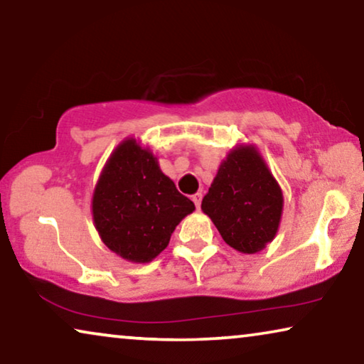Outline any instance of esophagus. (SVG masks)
Returning <instances> with one entry per match:
<instances>
[{"label":"esophagus","instance_id":"obj_1","mask_svg":"<svg viewBox=\"0 0 364 364\" xmlns=\"http://www.w3.org/2000/svg\"><path fill=\"white\" fill-rule=\"evenodd\" d=\"M191 199H193V203H194V205H196V209H199V208H200V200H203V194H200V193H196V194H193V196H191Z\"/></svg>","mask_w":364,"mask_h":364}]
</instances>
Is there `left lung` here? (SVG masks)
<instances>
[{
    "instance_id": "1",
    "label": "left lung",
    "mask_w": 364,
    "mask_h": 364,
    "mask_svg": "<svg viewBox=\"0 0 364 364\" xmlns=\"http://www.w3.org/2000/svg\"><path fill=\"white\" fill-rule=\"evenodd\" d=\"M200 209L232 248L257 253L278 232L283 193L252 147L232 150L220 165Z\"/></svg>"
}]
</instances>
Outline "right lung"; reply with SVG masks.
Instances as JSON below:
<instances>
[{"label":"right lung","mask_w":364,"mask_h":364,"mask_svg":"<svg viewBox=\"0 0 364 364\" xmlns=\"http://www.w3.org/2000/svg\"><path fill=\"white\" fill-rule=\"evenodd\" d=\"M193 210V200L134 139L114 150L93 196V219L102 242L135 263L151 262L164 252L175 227Z\"/></svg>","instance_id":"1"}]
</instances>
